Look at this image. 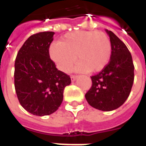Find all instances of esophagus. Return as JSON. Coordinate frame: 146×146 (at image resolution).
Listing matches in <instances>:
<instances>
[{"label":"esophagus","mask_w":146,"mask_h":146,"mask_svg":"<svg viewBox=\"0 0 146 146\" xmlns=\"http://www.w3.org/2000/svg\"><path fill=\"white\" fill-rule=\"evenodd\" d=\"M76 78H77V76H71V80H72V81H75V80H76Z\"/></svg>","instance_id":"1"}]
</instances>
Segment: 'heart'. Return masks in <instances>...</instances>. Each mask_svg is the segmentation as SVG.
Wrapping results in <instances>:
<instances>
[{"label": "heart", "instance_id": "b5f03b06", "mask_svg": "<svg viewBox=\"0 0 146 146\" xmlns=\"http://www.w3.org/2000/svg\"><path fill=\"white\" fill-rule=\"evenodd\" d=\"M49 54L58 70L68 73L76 63V72L96 73L104 69L112 54L110 39L102 32L76 31L66 34L60 43L53 44Z\"/></svg>", "mask_w": 146, "mask_h": 146}]
</instances>
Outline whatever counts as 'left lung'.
I'll use <instances>...</instances> for the list:
<instances>
[{
  "mask_svg": "<svg viewBox=\"0 0 146 146\" xmlns=\"http://www.w3.org/2000/svg\"><path fill=\"white\" fill-rule=\"evenodd\" d=\"M112 45L109 64L97 75L92 76V86L85 98L90 106L102 111H112L121 106L131 91L134 64L131 54L114 33L106 30Z\"/></svg>",
  "mask_w": 146,
  "mask_h": 146,
  "instance_id": "1",
  "label": "left lung"
}]
</instances>
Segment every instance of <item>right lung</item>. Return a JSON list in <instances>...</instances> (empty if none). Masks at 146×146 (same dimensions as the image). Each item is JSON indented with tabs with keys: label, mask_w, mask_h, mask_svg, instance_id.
I'll return each instance as SVG.
<instances>
[{
	"label": "right lung",
	"mask_w": 146,
	"mask_h": 146,
	"mask_svg": "<svg viewBox=\"0 0 146 146\" xmlns=\"http://www.w3.org/2000/svg\"><path fill=\"white\" fill-rule=\"evenodd\" d=\"M54 32L30 36L15 62V88L21 106L33 115L54 113L63 100V91L71 83L70 76L58 70L49 56Z\"/></svg>",
	"instance_id": "1"
}]
</instances>
